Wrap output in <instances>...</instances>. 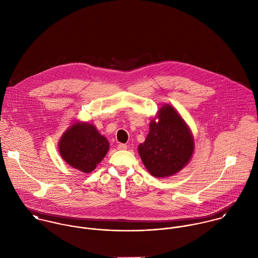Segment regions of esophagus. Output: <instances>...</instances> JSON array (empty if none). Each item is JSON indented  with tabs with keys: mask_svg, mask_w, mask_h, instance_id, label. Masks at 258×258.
Segmentation results:
<instances>
[{
	"mask_svg": "<svg viewBox=\"0 0 258 258\" xmlns=\"http://www.w3.org/2000/svg\"><path fill=\"white\" fill-rule=\"evenodd\" d=\"M117 149H118V150H126V149H127V145H125V144H119V145L117 146Z\"/></svg>",
	"mask_w": 258,
	"mask_h": 258,
	"instance_id": "esophagus-1",
	"label": "esophagus"
}]
</instances>
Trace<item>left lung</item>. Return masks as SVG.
Returning a JSON list of instances; mask_svg holds the SVG:
<instances>
[{
    "label": "left lung",
    "instance_id": "left-lung-1",
    "mask_svg": "<svg viewBox=\"0 0 258 258\" xmlns=\"http://www.w3.org/2000/svg\"><path fill=\"white\" fill-rule=\"evenodd\" d=\"M194 148V137L184 119L173 106L164 104L151 121L147 138L138 146V152L152 176L166 178L184 168Z\"/></svg>",
    "mask_w": 258,
    "mask_h": 258
}]
</instances>
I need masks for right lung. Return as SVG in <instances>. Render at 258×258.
Masks as SVG:
<instances>
[{"mask_svg":"<svg viewBox=\"0 0 258 258\" xmlns=\"http://www.w3.org/2000/svg\"><path fill=\"white\" fill-rule=\"evenodd\" d=\"M58 150L62 159L83 173L92 172L109 150L108 140L87 122H74L63 133Z\"/></svg>","mask_w":258,"mask_h":258,"instance_id":"add662e5","label":"right lung"}]
</instances>
